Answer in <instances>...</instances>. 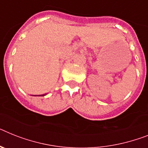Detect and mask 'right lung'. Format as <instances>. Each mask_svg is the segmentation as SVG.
Masks as SVG:
<instances>
[{"label":"right lung","instance_id":"obj_1","mask_svg":"<svg viewBox=\"0 0 148 148\" xmlns=\"http://www.w3.org/2000/svg\"><path fill=\"white\" fill-rule=\"evenodd\" d=\"M43 95H44V94H43V95H38V96H43ZM35 96H36V95H35Z\"/></svg>","mask_w":148,"mask_h":148}]
</instances>
